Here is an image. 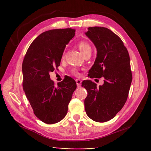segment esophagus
I'll use <instances>...</instances> for the list:
<instances>
[{
	"mask_svg": "<svg viewBox=\"0 0 151 151\" xmlns=\"http://www.w3.org/2000/svg\"><path fill=\"white\" fill-rule=\"evenodd\" d=\"M76 85H77V87H81V83H82L81 80H80V79H76Z\"/></svg>",
	"mask_w": 151,
	"mask_h": 151,
	"instance_id": "obj_1",
	"label": "esophagus"
}]
</instances>
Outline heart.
Returning a JSON list of instances; mask_svg holds the SVG:
<instances>
[{
	"label": "heart",
	"instance_id": "b5f03b06",
	"mask_svg": "<svg viewBox=\"0 0 151 151\" xmlns=\"http://www.w3.org/2000/svg\"><path fill=\"white\" fill-rule=\"evenodd\" d=\"M78 47L83 55L88 50H91L90 45H89L87 42L84 41V40H82V41H80L78 43ZM72 73L75 76H78L79 75L78 71L75 69H73L72 70Z\"/></svg>",
	"mask_w": 151,
	"mask_h": 151
}]
</instances>
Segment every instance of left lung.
<instances>
[{"mask_svg": "<svg viewBox=\"0 0 151 151\" xmlns=\"http://www.w3.org/2000/svg\"><path fill=\"white\" fill-rule=\"evenodd\" d=\"M85 34L97 50L88 76L104 78V84L99 87L90 80L82 83L88 93L85 111L93 121L106 122L116 116L127 100L132 82L129 55L119 37L107 28L88 27Z\"/></svg>", "mask_w": 151, "mask_h": 151, "instance_id": "1", "label": "left lung"}]
</instances>
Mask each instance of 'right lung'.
<instances>
[{
  "label": "right lung",
  "instance_id": "1",
  "mask_svg": "<svg viewBox=\"0 0 151 151\" xmlns=\"http://www.w3.org/2000/svg\"><path fill=\"white\" fill-rule=\"evenodd\" d=\"M75 35L73 29L45 31L33 40L22 62V86L35 116L46 124H55L66 116L76 88L70 76L55 85L49 73L60 66L64 50Z\"/></svg>",
  "mask_w": 151,
  "mask_h": 151
}]
</instances>
